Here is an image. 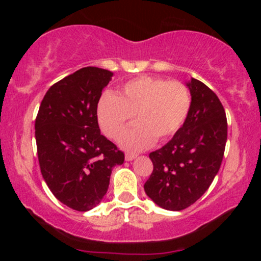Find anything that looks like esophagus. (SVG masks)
Returning a JSON list of instances; mask_svg holds the SVG:
<instances>
[{"instance_id": "esophagus-1", "label": "esophagus", "mask_w": 261, "mask_h": 261, "mask_svg": "<svg viewBox=\"0 0 261 261\" xmlns=\"http://www.w3.org/2000/svg\"><path fill=\"white\" fill-rule=\"evenodd\" d=\"M136 157H137V154L136 153H131V152H127V153L125 154V160H126V161H133Z\"/></svg>"}]
</instances>
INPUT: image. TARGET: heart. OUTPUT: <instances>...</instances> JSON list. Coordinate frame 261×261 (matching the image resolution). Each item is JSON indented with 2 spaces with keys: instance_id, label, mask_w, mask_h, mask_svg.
<instances>
[{
  "instance_id": "b5f03b06",
  "label": "heart",
  "mask_w": 261,
  "mask_h": 261,
  "mask_svg": "<svg viewBox=\"0 0 261 261\" xmlns=\"http://www.w3.org/2000/svg\"><path fill=\"white\" fill-rule=\"evenodd\" d=\"M191 109V94L178 81L141 76L125 83L116 94L104 93L97 115L103 133L118 139L134 115L136 124L125 131L124 148L145 149L155 141L163 142L180 130Z\"/></svg>"
}]
</instances>
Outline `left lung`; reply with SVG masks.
<instances>
[{
  "label": "left lung",
  "instance_id": "obj_1",
  "mask_svg": "<svg viewBox=\"0 0 261 261\" xmlns=\"http://www.w3.org/2000/svg\"><path fill=\"white\" fill-rule=\"evenodd\" d=\"M191 109L180 130L163 147L151 152L153 172L145 191L162 208L180 211L207 190L222 163L227 118L220 99L207 86L191 79L187 85Z\"/></svg>",
  "mask_w": 261,
  "mask_h": 261
}]
</instances>
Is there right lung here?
I'll list each match as a JSON object with an SVG mask.
<instances>
[{"label":"right lung","instance_id":"obj_1","mask_svg":"<svg viewBox=\"0 0 261 261\" xmlns=\"http://www.w3.org/2000/svg\"><path fill=\"white\" fill-rule=\"evenodd\" d=\"M113 72L83 67L53 85L35 119L41 174L59 201L89 211L101 201L124 152L100 134L97 107Z\"/></svg>","mask_w":261,"mask_h":261}]
</instances>
